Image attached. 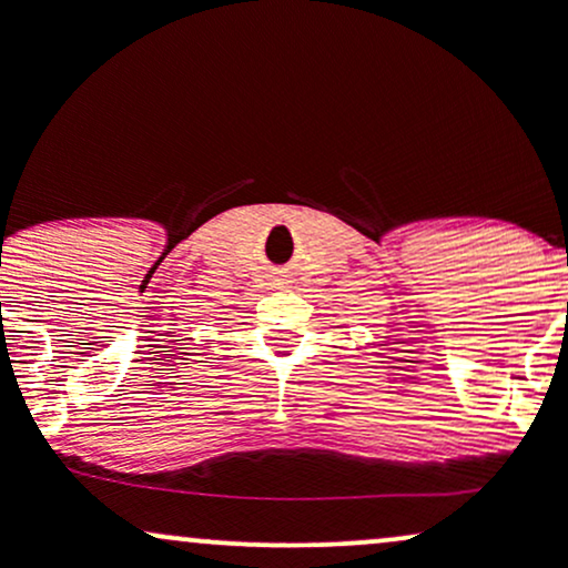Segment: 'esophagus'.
Listing matches in <instances>:
<instances>
[{"label":"esophagus","instance_id":"esophagus-1","mask_svg":"<svg viewBox=\"0 0 568 568\" xmlns=\"http://www.w3.org/2000/svg\"><path fill=\"white\" fill-rule=\"evenodd\" d=\"M291 283H293V280H288V275H285V272H280V275L272 277V288H277V291L291 288Z\"/></svg>","mask_w":568,"mask_h":568}]
</instances>
